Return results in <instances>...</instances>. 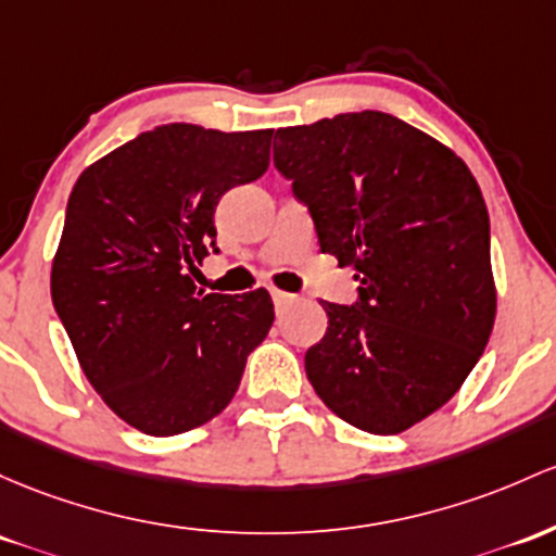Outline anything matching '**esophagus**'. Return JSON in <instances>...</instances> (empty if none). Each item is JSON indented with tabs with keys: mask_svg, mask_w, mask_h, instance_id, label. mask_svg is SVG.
I'll return each instance as SVG.
<instances>
[{
	"mask_svg": "<svg viewBox=\"0 0 556 556\" xmlns=\"http://www.w3.org/2000/svg\"><path fill=\"white\" fill-rule=\"evenodd\" d=\"M271 298H274V306L277 308L290 306V303L295 301V295H292V292H285V290H271Z\"/></svg>",
	"mask_w": 556,
	"mask_h": 556,
	"instance_id": "1",
	"label": "esophagus"
}]
</instances>
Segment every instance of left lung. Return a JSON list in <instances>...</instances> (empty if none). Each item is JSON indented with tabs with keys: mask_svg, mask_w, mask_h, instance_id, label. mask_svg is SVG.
I'll return each mask as SVG.
<instances>
[{
	"mask_svg": "<svg viewBox=\"0 0 556 556\" xmlns=\"http://www.w3.org/2000/svg\"><path fill=\"white\" fill-rule=\"evenodd\" d=\"M274 166L321 253L353 266V306L321 301L306 351L316 395L358 430L393 435L438 412L483 356L496 316L491 222L462 157L380 110L274 134Z\"/></svg>",
	"mask_w": 556,
	"mask_h": 556,
	"instance_id": "left-lung-1",
	"label": "left lung"
}]
</instances>
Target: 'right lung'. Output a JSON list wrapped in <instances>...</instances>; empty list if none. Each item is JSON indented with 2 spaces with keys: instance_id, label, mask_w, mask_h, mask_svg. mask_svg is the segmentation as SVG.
I'll return each mask as SVG.
<instances>
[{
  "instance_id": "1",
  "label": "right lung",
  "mask_w": 556,
  "mask_h": 556,
  "mask_svg": "<svg viewBox=\"0 0 556 556\" xmlns=\"http://www.w3.org/2000/svg\"><path fill=\"white\" fill-rule=\"evenodd\" d=\"M271 134L155 126L73 187L52 264L54 311L102 401L148 435L216 417L271 329L266 290L237 298L192 282L218 253V200L264 174Z\"/></svg>"
}]
</instances>
